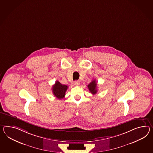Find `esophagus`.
I'll return each instance as SVG.
<instances>
[{"mask_svg": "<svg viewBox=\"0 0 153 153\" xmlns=\"http://www.w3.org/2000/svg\"><path fill=\"white\" fill-rule=\"evenodd\" d=\"M74 84L76 86H79L80 85V82H79V81H75L74 82Z\"/></svg>", "mask_w": 153, "mask_h": 153, "instance_id": "esophagus-1", "label": "esophagus"}]
</instances>
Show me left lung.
Here are the masks:
<instances>
[{
  "label": "left lung",
  "mask_w": 153,
  "mask_h": 153,
  "mask_svg": "<svg viewBox=\"0 0 153 153\" xmlns=\"http://www.w3.org/2000/svg\"><path fill=\"white\" fill-rule=\"evenodd\" d=\"M97 83H96V80L94 79L87 86L90 92L92 94H95L96 93H97Z\"/></svg>",
  "instance_id": "obj_1"
}]
</instances>
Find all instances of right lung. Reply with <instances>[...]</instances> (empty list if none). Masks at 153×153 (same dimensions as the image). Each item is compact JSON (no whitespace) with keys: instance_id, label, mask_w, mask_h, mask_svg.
Returning a JSON list of instances; mask_svg holds the SVG:
<instances>
[{"instance_id":"add662e5","label":"right lung","mask_w":153,"mask_h":153,"mask_svg":"<svg viewBox=\"0 0 153 153\" xmlns=\"http://www.w3.org/2000/svg\"><path fill=\"white\" fill-rule=\"evenodd\" d=\"M67 88V85H62L59 81H56L55 85L52 86V92L57 98L61 100L65 97Z\"/></svg>"}]
</instances>
